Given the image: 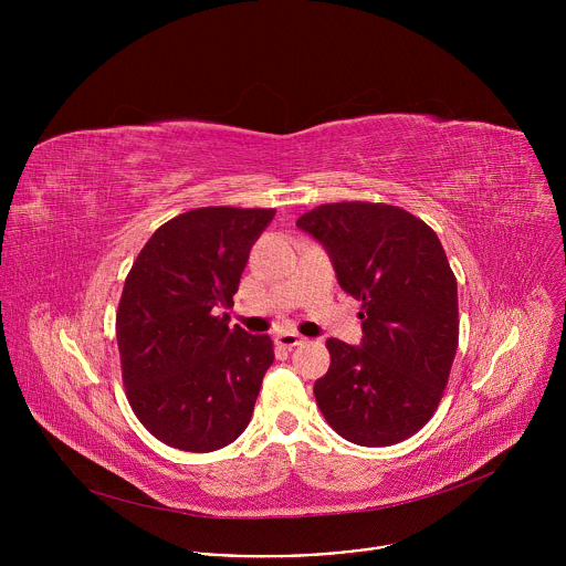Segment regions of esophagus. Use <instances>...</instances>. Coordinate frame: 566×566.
Listing matches in <instances>:
<instances>
[{
  "label": "esophagus",
  "instance_id": "34e87169",
  "mask_svg": "<svg viewBox=\"0 0 566 566\" xmlns=\"http://www.w3.org/2000/svg\"><path fill=\"white\" fill-rule=\"evenodd\" d=\"M302 340H304V338H302L300 334H295V332H280V334L275 336V343H277L280 347H286V349L302 345Z\"/></svg>",
  "mask_w": 566,
  "mask_h": 566
}]
</instances>
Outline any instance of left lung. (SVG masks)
Masks as SVG:
<instances>
[{
  "mask_svg": "<svg viewBox=\"0 0 566 566\" xmlns=\"http://www.w3.org/2000/svg\"><path fill=\"white\" fill-rule=\"evenodd\" d=\"M338 284L363 302L360 345L327 340L313 394L327 423L367 448L394 446L434 415L459 345L457 280L437 232L398 206L325 203L297 219Z\"/></svg>",
  "mask_w": 566,
  "mask_h": 566,
  "instance_id": "1",
  "label": "left lung"
}]
</instances>
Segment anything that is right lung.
<instances>
[{"label": "right lung", "mask_w": 566, "mask_h": 566, "mask_svg": "<svg viewBox=\"0 0 566 566\" xmlns=\"http://www.w3.org/2000/svg\"><path fill=\"white\" fill-rule=\"evenodd\" d=\"M273 208L210 206L160 226L118 302L116 340L127 400L166 446L212 452L253 417L275 354L269 336L228 327L232 295Z\"/></svg>", "instance_id": "right-lung-1"}]
</instances>
